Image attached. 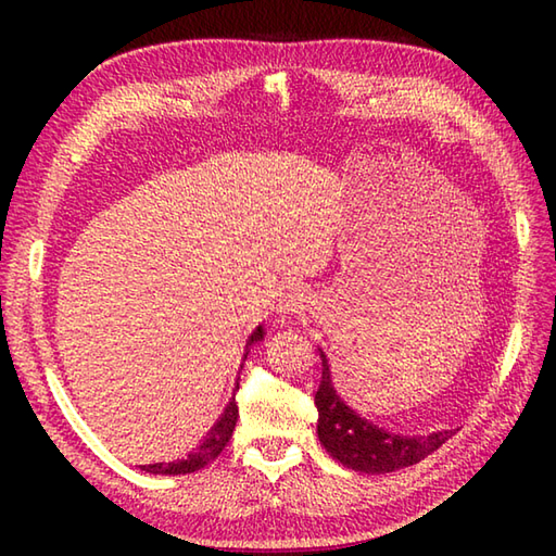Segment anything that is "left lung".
<instances>
[{
  "instance_id": "8db88e82",
  "label": "left lung",
  "mask_w": 556,
  "mask_h": 556,
  "mask_svg": "<svg viewBox=\"0 0 556 556\" xmlns=\"http://www.w3.org/2000/svg\"><path fill=\"white\" fill-rule=\"evenodd\" d=\"M320 358L323 380L315 392L317 437L339 464L358 470V473H392V470L408 468L428 458L452 437L448 430L432 432L428 437H404L377 428L344 404V399L337 394L332 384V372H329V363L323 351Z\"/></svg>"
}]
</instances>
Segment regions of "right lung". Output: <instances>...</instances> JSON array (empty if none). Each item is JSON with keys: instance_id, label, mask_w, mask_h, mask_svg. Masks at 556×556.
I'll use <instances>...</instances> for the list:
<instances>
[{"instance_id": "add662e5", "label": "right lung", "mask_w": 556, "mask_h": 556, "mask_svg": "<svg viewBox=\"0 0 556 556\" xmlns=\"http://www.w3.org/2000/svg\"><path fill=\"white\" fill-rule=\"evenodd\" d=\"M263 337H265V329L257 327L251 334V339H248L245 346L255 344V341H260ZM245 356H248V351H245ZM236 418H239V404H236V399H231L227 408H224L222 418L212 425V430L205 434V440L200 442L195 452H191L181 460H176V464H150V466H140V468H143L146 473H155V476H186V473H193V470L205 468L210 460H215L222 454V448L227 446V442L231 440V432L236 428Z\"/></svg>"}]
</instances>
